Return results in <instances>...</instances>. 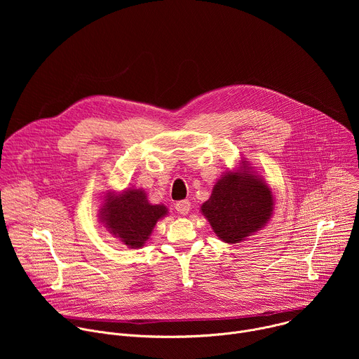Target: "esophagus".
I'll return each mask as SVG.
<instances>
[{
	"instance_id": "esophagus-1",
	"label": "esophagus",
	"mask_w": 359,
	"mask_h": 359,
	"mask_svg": "<svg viewBox=\"0 0 359 359\" xmlns=\"http://www.w3.org/2000/svg\"><path fill=\"white\" fill-rule=\"evenodd\" d=\"M175 208L179 215H187L190 212V201L189 200H180L175 204Z\"/></svg>"
}]
</instances>
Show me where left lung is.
<instances>
[{"label":"left lung","mask_w":359,"mask_h":359,"mask_svg":"<svg viewBox=\"0 0 359 359\" xmlns=\"http://www.w3.org/2000/svg\"><path fill=\"white\" fill-rule=\"evenodd\" d=\"M270 187L247 169L224 175L213 187L210 198L203 203L215 233L234 244L266 226L273 212Z\"/></svg>","instance_id":"left-lung-1"}]
</instances>
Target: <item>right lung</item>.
<instances>
[{"label":"right lung","mask_w":359,"mask_h":359,"mask_svg":"<svg viewBox=\"0 0 359 359\" xmlns=\"http://www.w3.org/2000/svg\"><path fill=\"white\" fill-rule=\"evenodd\" d=\"M168 215L161 204H150L143 190H126L119 196H108L100 217L109 233L119 237L126 245L142 247L159 219Z\"/></svg>","instance_id":"obj_1"}]
</instances>
